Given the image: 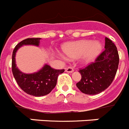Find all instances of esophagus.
<instances>
[{
	"mask_svg": "<svg viewBox=\"0 0 129 129\" xmlns=\"http://www.w3.org/2000/svg\"><path fill=\"white\" fill-rule=\"evenodd\" d=\"M66 72H67V73H73V71H74V69H73V68L72 67H68L65 69Z\"/></svg>",
	"mask_w": 129,
	"mask_h": 129,
	"instance_id": "esophagus-1",
	"label": "esophagus"
}]
</instances>
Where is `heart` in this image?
I'll return each mask as SVG.
<instances>
[{
  "mask_svg": "<svg viewBox=\"0 0 129 129\" xmlns=\"http://www.w3.org/2000/svg\"><path fill=\"white\" fill-rule=\"evenodd\" d=\"M103 46L99 42L92 41H80L71 42L62 46L64 53L69 58H78L82 56V60L89 62L101 53Z\"/></svg>",
  "mask_w": 129,
  "mask_h": 129,
  "instance_id": "heart-1",
  "label": "heart"
}]
</instances>
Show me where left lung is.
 <instances>
[{"label": "left lung", "mask_w": 129, "mask_h": 129, "mask_svg": "<svg viewBox=\"0 0 129 129\" xmlns=\"http://www.w3.org/2000/svg\"><path fill=\"white\" fill-rule=\"evenodd\" d=\"M105 50L84 69H80L81 81L77 86L86 94H96L109 87L115 79L119 63L117 47L111 39L105 38Z\"/></svg>", "instance_id": "8db88e82"}]
</instances>
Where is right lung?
I'll return each mask as SVG.
<instances>
[{"mask_svg": "<svg viewBox=\"0 0 129 129\" xmlns=\"http://www.w3.org/2000/svg\"><path fill=\"white\" fill-rule=\"evenodd\" d=\"M40 40L41 38L24 39L15 47L12 56V74L17 84L26 93L35 96H42L50 93L56 86L58 75L64 71V69H54L47 64H45L39 72L33 74H24L18 69L15 63V54L17 50L22 45L39 46Z\"/></svg>", "mask_w": 129, "mask_h": 129, "instance_id": "1", "label": "right lung"}]
</instances>
